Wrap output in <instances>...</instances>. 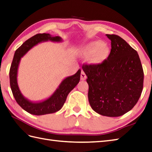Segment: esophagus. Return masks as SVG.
Returning <instances> with one entry per match:
<instances>
[{
	"instance_id": "1",
	"label": "esophagus",
	"mask_w": 152,
	"mask_h": 152,
	"mask_svg": "<svg viewBox=\"0 0 152 152\" xmlns=\"http://www.w3.org/2000/svg\"><path fill=\"white\" fill-rule=\"evenodd\" d=\"M80 77H81V80H86L87 78V76L86 75V73H85V72L83 71V70H82V72H81Z\"/></svg>"
}]
</instances>
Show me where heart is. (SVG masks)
Segmentation results:
<instances>
[{"label":"heart","instance_id":"b5f03b06","mask_svg":"<svg viewBox=\"0 0 152 152\" xmlns=\"http://www.w3.org/2000/svg\"><path fill=\"white\" fill-rule=\"evenodd\" d=\"M109 48L107 44L100 41H93L83 45L80 49V54L88 56L89 61L94 65H99L107 58Z\"/></svg>","mask_w":152,"mask_h":152}]
</instances>
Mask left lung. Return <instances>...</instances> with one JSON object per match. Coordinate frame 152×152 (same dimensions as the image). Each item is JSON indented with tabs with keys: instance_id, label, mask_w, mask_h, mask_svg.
I'll use <instances>...</instances> for the list:
<instances>
[{
	"instance_id": "obj_1",
	"label": "left lung",
	"mask_w": 152,
	"mask_h": 152,
	"mask_svg": "<svg viewBox=\"0 0 152 152\" xmlns=\"http://www.w3.org/2000/svg\"><path fill=\"white\" fill-rule=\"evenodd\" d=\"M111 41L107 59L99 65H84L91 107L103 116L116 117L135 106L142 93L144 72L137 52L122 38L106 34Z\"/></svg>"
}]
</instances>
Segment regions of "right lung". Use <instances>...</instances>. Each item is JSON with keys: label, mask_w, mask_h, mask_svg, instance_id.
<instances>
[{"label": "right lung", "mask_w": 152, "mask_h": 152, "mask_svg": "<svg viewBox=\"0 0 152 152\" xmlns=\"http://www.w3.org/2000/svg\"><path fill=\"white\" fill-rule=\"evenodd\" d=\"M48 41L59 43L63 41V39L61 37L52 36L49 34L35 35L26 40L15 51L10 70V87L16 102L24 110L34 115H43L59 111L64 105L69 93L77 86L80 80L81 70L80 69L75 75L63 80L54 93L47 99L42 102H31L23 96L17 82V72L20 59L35 46Z\"/></svg>", "instance_id": "1"}]
</instances>
